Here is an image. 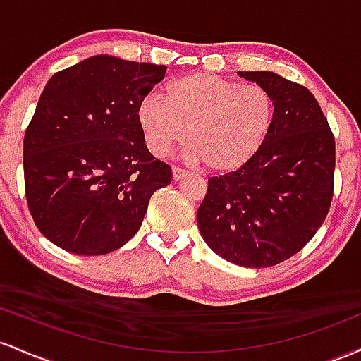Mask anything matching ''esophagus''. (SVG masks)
I'll return each mask as SVG.
<instances>
[{
    "label": "esophagus",
    "mask_w": 361,
    "mask_h": 361,
    "mask_svg": "<svg viewBox=\"0 0 361 361\" xmlns=\"http://www.w3.org/2000/svg\"><path fill=\"white\" fill-rule=\"evenodd\" d=\"M185 176H188V170H184V169L177 167V165H173V167H172V177H173V180H180V179H184Z\"/></svg>",
    "instance_id": "obj_1"
}]
</instances>
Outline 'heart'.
<instances>
[{"mask_svg":"<svg viewBox=\"0 0 361 361\" xmlns=\"http://www.w3.org/2000/svg\"><path fill=\"white\" fill-rule=\"evenodd\" d=\"M136 116L153 155H169L188 137L192 161H206L214 172H233L269 136L274 100L261 85L194 73L170 82L165 99L157 93L145 97Z\"/></svg>","mask_w":361,"mask_h":361,"instance_id":"obj_1","label":"heart"}]
</instances>
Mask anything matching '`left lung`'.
Wrapping results in <instances>:
<instances>
[{"label": "left lung", "instance_id": "left-lung-1", "mask_svg": "<svg viewBox=\"0 0 361 361\" xmlns=\"http://www.w3.org/2000/svg\"><path fill=\"white\" fill-rule=\"evenodd\" d=\"M238 75L273 95V128L244 167L209 177L197 226L225 261L269 268L300 252L326 220L334 192L336 143L309 88L273 71Z\"/></svg>", "mask_w": 361, "mask_h": 361}]
</instances>
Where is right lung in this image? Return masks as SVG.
Masks as SVG:
<instances>
[{"label":"right lung","mask_w":361,"mask_h":361,"mask_svg":"<svg viewBox=\"0 0 361 361\" xmlns=\"http://www.w3.org/2000/svg\"><path fill=\"white\" fill-rule=\"evenodd\" d=\"M165 71L100 54L47 82L23 137V177L32 218L54 245L80 256L117 250L170 184L136 116Z\"/></svg>","instance_id":"right-lung-1"}]
</instances>
